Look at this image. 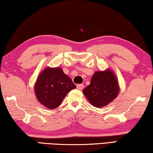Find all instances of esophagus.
Returning a JSON list of instances; mask_svg holds the SVG:
<instances>
[{
    "instance_id": "esophagus-1",
    "label": "esophagus",
    "mask_w": 153,
    "mask_h": 153,
    "mask_svg": "<svg viewBox=\"0 0 153 153\" xmlns=\"http://www.w3.org/2000/svg\"><path fill=\"white\" fill-rule=\"evenodd\" d=\"M83 87H84V85L82 84H78L76 85V88L78 89L79 90H81V89H83Z\"/></svg>"
}]
</instances>
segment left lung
<instances>
[{
  "label": "left lung",
  "instance_id": "8db88e82",
  "mask_svg": "<svg viewBox=\"0 0 153 153\" xmlns=\"http://www.w3.org/2000/svg\"><path fill=\"white\" fill-rule=\"evenodd\" d=\"M119 87L113 72L106 71L95 72L91 82L83 89V94L93 106L101 108L115 99L118 96Z\"/></svg>",
  "mask_w": 153,
  "mask_h": 153
}]
</instances>
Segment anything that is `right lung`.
<instances>
[{"mask_svg": "<svg viewBox=\"0 0 153 153\" xmlns=\"http://www.w3.org/2000/svg\"><path fill=\"white\" fill-rule=\"evenodd\" d=\"M75 88L71 79L60 68H47L37 79L34 91L40 103L54 109L61 104L67 94Z\"/></svg>", "mask_w": 153, "mask_h": 153, "instance_id": "add662e5", "label": "right lung"}]
</instances>
